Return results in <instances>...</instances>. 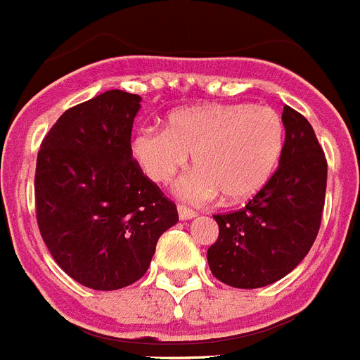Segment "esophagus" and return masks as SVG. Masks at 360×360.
Instances as JSON below:
<instances>
[{"mask_svg":"<svg viewBox=\"0 0 360 360\" xmlns=\"http://www.w3.org/2000/svg\"><path fill=\"white\" fill-rule=\"evenodd\" d=\"M178 217H180L182 221L193 219V217H197V212L188 208V206H184V204H178Z\"/></svg>","mask_w":360,"mask_h":360,"instance_id":"34e87169","label":"esophagus"}]
</instances>
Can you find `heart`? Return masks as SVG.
<instances>
[{
	"label": "heart",
	"mask_w": 360,
	"mask_h": 360,
	"mask_svg": "<svg viewBox=\"0 0 360 360\" xmlns=\"http://www.w3.org/2000/svg\"><path fill=\"white\" fill-rule=\"evenodd\" d=\"M284 146V122L275 109L251 103H208L169 115L165 130L143 128L131 141L141 171L169 184L193 156L197 171L178 184V195L206 202L249 200L271 180Z\"/></svg>",
	"instance_id": "1"
}]
</instances>
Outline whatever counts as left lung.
Listing matches in <instances>:
<instances>
[{"label": "left lung", "mask_w": 360, "mask_h": 360, "mask_svg": "<svg viewBox=\"0 0 360 360\" xmlns=\"http://www.w3.org/2000/svg\"><path fill=\"white\" fill-rule=\"evenodd\" d=\"M286 137L278 169L241 210L217 214L219 238L208 249L215 278L232 288H262L307 257L321 225L327 160L312 126L284 105Z\"/></svg>", "instance_id": "8db88e82"}]
</instances>
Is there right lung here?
Returning <instances> with one entry per match:
<instances>
[{
    "label": "right lung",
    "mask_w": 360,
    "mask_h": 360,
    "mask_svg": "<svg viewBox=\"0 0 360 360\" xmlns=\"http://www.w3.org/2000/svg\"><path fill=\"white\" fill-rule=\"evenodd\" d=\"M139 94L105 93L66 109L40 145L37 223L57 266L83 286L119 290L146 273L176 204L131 158Z\"/></svg>",
    "instance_id": "right-lung-1"
}]
</instances>
